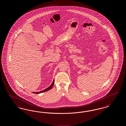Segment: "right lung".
<instances>
[{"instance_id":"obj_1","label":"right lung","mask_w":126,"mask_h":126,"mask_svg":"<svg viewBox=\"0 0 126 126\" xmlns=\"http://www.w3.org/2000/svg\"><path fill=\"white\" fill-rule=\"evenodd\" d=\"M54 79L53 80V82L52 83V84H51V85H50L49 87H48L47 88H46V89H44V90H42V91L39 92H33V94H40V93H43V92H45L48 91V90H50V89L53 87V85H54Z\"/></svg>"}]
</instances>
